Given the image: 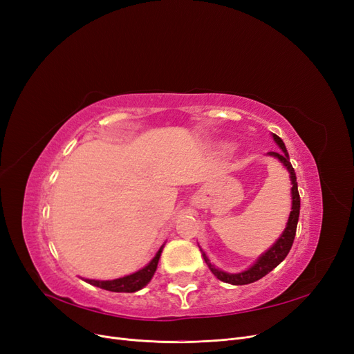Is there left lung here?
<instances>
[{
  "instance_id": "left-lung-1",
  "label": "left lung",
  "mask_w": 354,
  "mask_h": 354,
  "mask_svg": "<svg viewBox=\"0 0 354 354\" xmlns=\"http://www.w3.org/2000/svg\"><path fill=\"white\" fill-rule=\"evenodd\" d=\"M273 138L277 143V146L281 147V151L279 152H269L267 155L279 159L288 169L289 178H291V185H292V189H291L292 211H291V214H289L286 227H285L283 233L281 234V238L273 243L272 248H269L263 255H260L259 260H257L248 270L241 272V273H226L223 270H218L217 267H214L209 263L205 252L201 250L203 260H205L207 266L209 267V270L214 273V276H217V279H220L221 282L232 283V285H248V283H252L255 281L261 279V277H264L267 273H270L276 266H279L285 260V257L288 255L289 250H291V246L294 243L297 223H298V217H299V194H298L297 177H295V171H294L291 162H289V155L286 152V147L282 142V138L276 134H273Z\"/></svg>"
}]
</instances>
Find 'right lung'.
I'll return each mask as SVG.
<instances>
[{"label": "right lung", "instance_id": "add662e5", "mask_svg": "<svg viewBox=\"0 0 354 354\" xmlns=\"http://www.w3.org/2000/svg\"><path fill=\"white\" fill-rule=\"evenodd\" d=\"M164 246H160L156 255L152 259V261L149 263L146 267H143L142 270H138L133 274H128L124 277H120V279H113V281H94V279H85V282H88L90 285H94L97 288L106 289V291H112V292H136L138 289H142L146 286L151 279L153 277L160 252H162Z\"/></svg>", "mask_w": 354, "mask_h": 354}]
</instances>
